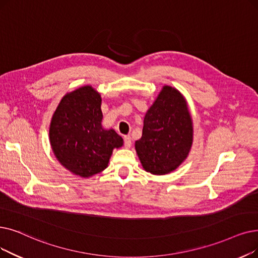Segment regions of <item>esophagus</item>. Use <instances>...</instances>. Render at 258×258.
Here are the masks:
<instances>
[{
    "label": "esophagus",
    "instance_id": "esophagus-1",
    "mask_svg": "<svg viewBox=\"0 0 258 258\" xmlns=\"http://www.w3.org/2000/svg\"><path fill=\"white\" fill-rule=\"evenodd\" d=\"M124 145L126 149H130L132 147V138L131 136H125L124 137Z\"/></svg>",
    "mask_w": 258,
    "mask_h": 258
}]
</instances>
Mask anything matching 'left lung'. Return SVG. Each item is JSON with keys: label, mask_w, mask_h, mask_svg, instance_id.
<instances>
[{"label": "left lung", "mask_w": 258, "mask_h": 258, "mask_svg": "<svg viewBox=\"0 0 258 258\" xmlns=\"http://www.w3.org/2000/svg\"><path fill=\"white\" fill-rule=\"evenodd\" d=\"M193 143V122L184 97L163 86L143 120L142 136L135 142L143 169L154 175L173 172L187 157Z\"/></svg>", "instance_id": "left-lung-1"}]
</instances>
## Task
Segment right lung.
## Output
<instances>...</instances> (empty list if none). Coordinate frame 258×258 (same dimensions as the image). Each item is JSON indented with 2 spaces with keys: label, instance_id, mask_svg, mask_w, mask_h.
Instances as JSON below:
<instances>
[{
  "label": "right lung",
  "instance_id": "right-lung-1",
  "mask_svg": "<svg viewBox=\"0 0 258 258\" xmlns=\"http://www.w3.org/2000/svg\"><path fill=\"white\" fill-rule=\"evenodd\" d=\"M101 96L86 85L66 94L53 113L49 127L52 152L75 175L88 178L107 167L114 149L123 139L102 127Z\"/></svg>",
  "mask_w": 258,
  "mask_h": 258
}]
</instances>
